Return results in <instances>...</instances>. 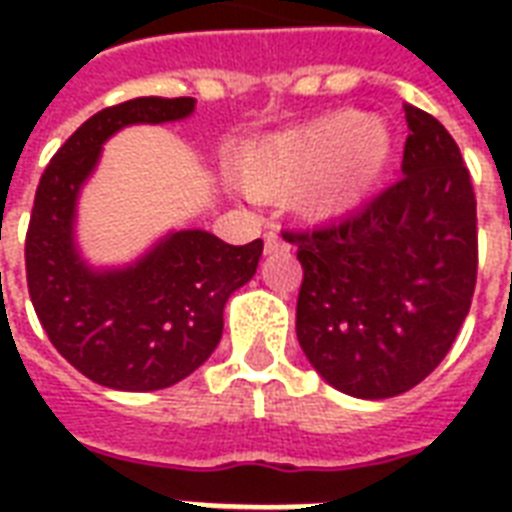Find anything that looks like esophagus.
I'll return each mask as SVG.
<instances>
[{
	"label": "esophagus",
	"instance_id": "1",
	"mask_svg": "<svg viewBox=\"0 0 512 512\" xmlns=\"http://www.w3.org/2000/svg\"><path fill=\"white\" fill-rule=\"evenodd\" d=\"M281 249H287V244H284V239H281L279 233H265V255H273V252H281Z\"/></svg>",
	"mask_w": 512,
	"mask_h": 512
}]
</instances>
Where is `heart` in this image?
Returning a JSON list of instances; mask_svg holds the SVG:
<instances>
[{
    "instance_id": "obj_1",
    "label": "heart",
    "mask_w": 512,
    "mask_h": 512,
    "mask_svg": "<svg viewBox=\"0 0 512 512\" xmlns=\"http://www.w3.org/2000/svg\"><path fill=\"white\" fill-rule=\"evenodd\" d=\"M393 146L382 119L342 108L249 146L239 159V177L260 199L295 193L300 215L335 220L361 207L380 185Z\"/></svg>"
}]
</instances>
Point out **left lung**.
Listing matches in <instances>:
<instances>
[{
  "mask_svg": "<svg viewBox=\"0 0 512 512\" xmlns=\"http://www.w3.org/2000/svg\"><path fill=\"white\" fill-rule=\"evenodd\" d=\"M404 111V177L337 223L284 233L303 265L305 358L332 388L369 401L412 390L444 361L476 289L468 167L444 124Z\"/></svg>",
  "mask_w": 512,
  "mask_h": 512,
  "instance_id": "left-lung-1",
  "label": "left lung"
}]
</instances>
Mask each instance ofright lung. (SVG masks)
I'll return each instance as SVG.
<instances>
[{
    "label": "right lung",
    "mask_w": 512,
    "mask_h": 512,
    "mask_svg": "<svg viewBox=\"0 0 512 512\" xmlns=\"http://www.w3.org/2000/svg\"><path fill=\"white\" fill-rule=\"evenodd\" d=\"M193 98H135L90 116L47 164L26 233V279L44 332L103 388L148 393L199 369L223 337V308L257 271L263 241L225 244L201 228L164 233L127 265H92L76 207L103 143L132 124L188 119Z\"/></svg>",
    "instance_id": "obj_1"
}]
</instances>
